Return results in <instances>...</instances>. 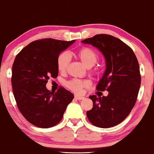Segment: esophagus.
I'll return each mask as SVG.
<instances>
[{
	"label": "esophagus",
	"mask_w": 154,
	"mask_h": 154,
	"mask_svg": "<svg viewBox=\"0 0 154 154\" xmlns=\"http://www.w3.org/2000/svg\"><path fill=\"white\" fill-rule=\"evenodd\" d=\"M74 97H75V99H76V100H83L84 98V97H82V96H79V95H75L74 96Z\"/></svg>",
	"instance_id": "1"
}]
</instances>
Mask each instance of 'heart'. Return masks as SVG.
<instances>
[{
	"mask_svg": "<svg viewBox=\"0 0 154 154\" xmlns=\"http://www.w3.org/2000/svg\"><path fill=\"white\" fill-rule=\"evenodd\" d=\"M78 57L88 68L93 66L99 60V56L95 50L88 47L81 48L78 52ZM71 60V54L69 52L66 51L61 52L57 59V67L58 71L61 73L65 72ZM66 86L73 92L81 93L84 88L88 87V83L82 80L73 79L67 81Z\"/></svg>",
	"mask_w": 154,
	"mask_h": 154,
	"instance_id": "heart-1",
	"label": "heart"
}]
</instances>
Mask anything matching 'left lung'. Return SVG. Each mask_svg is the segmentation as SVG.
Listing matches in <instances>:
<instances>
[{
    "mask_svg": "<svg viewBox=\"0 0 154 154\" xmlns=\"http://www.w3.org/2000/svg\"><path fill=\"white\" fill-rule=\"evenodd\" d=\"M81 42L104 54L106 68L97 90L109 92L106 97H89L93 107L87 111V117L97 127L111 128L123 121L136 103L141 85L137 59L129 46L113 35L97 34Z\"/></svg>",
    "mask_w": 154,
    "mask_h": 154,
    "instance_id": "left-lung-1",
    "label": "left lung"
}]
</instances>
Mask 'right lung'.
Masks as SVG:
<instances>
[{
  "instance_id": "obj_1",
  "label": "right lung",
  "mask_w": 154,
  "mask_h": 154,
  "mask_svg": "<svg viewBox=\"0 0 154 154\" xmlns=\"http://www.w3.org/2000/svg\"><path fill=\"white\" fill-rule=\"evenodd\" d=\"M75 42L44 38L31 42L17 54L12 64L11 83L18 109L32 125L51 128L60 123L73 94L61 87L46 88L50 77L57 78V59Z\"/></svg>"
}]
</instances>
